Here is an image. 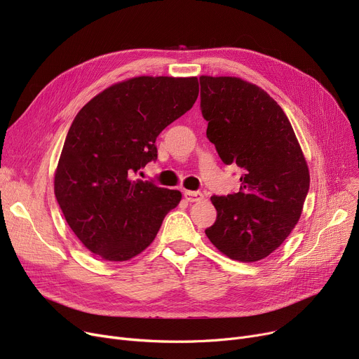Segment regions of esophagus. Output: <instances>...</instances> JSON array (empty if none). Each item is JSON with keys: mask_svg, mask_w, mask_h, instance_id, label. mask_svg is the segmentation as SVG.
I'll return each instance as SVG.
<instances>
[{"mask_svg": "<svg viewBox=\"0 0 359 359\" xmlns=\"http://www.w3.org/2000/svg\"><path fill=\"white\" fill-rule=\"evenodd\" d=\"M184 199L187 202H201L203 199V195L201 192H192V191H186L184 192Z\"/></svg>", "mask_w": 359, "mask_h": 359, "instance_id": "esophagus-1", "label": "esophagus"}]
</instances>
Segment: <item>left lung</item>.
<instances>
[{
	"mask_svg": "<svg viewBox=\"0 0 359 359\" xmlns=\"http://www.w3.org/2000/svg\"><path fill=\"white\" fill-rule=\"evenodd\" d=\"M206 137L224 164L243 170L240 192L212 196L206 237L227 257L257 262L275 252L303 212L310 172L295 132L269 94L238 77L201 75Z\"/></svg>",
	"mask_w": 359,
	"mask_h": 359,
	"instance_id": "8db88e82",
	"label": "left lung"
}]
</instances>
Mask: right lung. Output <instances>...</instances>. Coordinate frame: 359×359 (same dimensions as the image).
<instances>
[{"mask_svg":"<svg viewBox=\"0 0 359 359\" xmlns=\"http://www.w3.org/2000/svg\"><path fill=\"white\" fill-rule=\"evenodd\" d=\"M196 77L128 79L104 88L75 116L55 170L53 191L77 238L109 262L154 241L182 194L134 179L157 158L160 132L198 99Z\"/></svg>","mask_w":359,"mask_h":359,"instance_id":"1","label":"right lung"}]
</instances>
